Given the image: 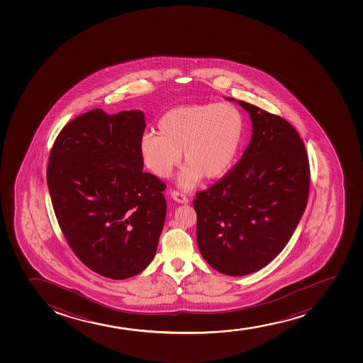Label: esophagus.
I'll return each mask as SVG.
<instances>
[{"label": "esophagus", "mask_w": 363, "mask_h": 363, "mask_svg": "<svg viewBox=\"0 0 363 363\" xmlns=\"http://www.w3.org/2000/svg\"><path fill=\"white\" fill-rule=\"evenodd\" d=\"M172 199L175 201V202H178V203H188L189 199L185 196L184 194L179 191H173L172 192Z\"/></svg>", "instance_id": "1"}]
</instances>
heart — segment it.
Returning <instances> with one entry per match:
<instances>
[{"instance_id": "obj_1", "label": "heart", "mask_w": 363, "mask_h": 363, "mask_svg": "<svg viewBox=\"0 0 363 363\" xmlns=\"http://www.w3.org/2000/svg\"><path fill=\"white\" fill-rule=\"evenodd\" d=\"M156 132H146L139 142L143 162L152 174L168 178L182 160L180 188L191 190L201 179H220L236 163L245 123L240 110L230 103H202L171 108L157 122Z\"/></svg>"}]
</instances>
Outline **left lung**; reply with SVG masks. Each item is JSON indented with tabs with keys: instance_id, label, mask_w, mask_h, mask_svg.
Here are the masks:
<instances>
[{
	"instance_id": "obj_1",
	"label": "left lung",
	"mask_w": 363,
	"mask_h": 363,
	"mask_svg": "<svg viewBox=\"0 0 363 363\" xmlns=\"http://www.w3.org/2000/svg\"><path fill=\"white\" fill-rule=\"evenodd\" d=\"M238 103L250 113V144L238 164L194 200L201 255L229 276L253 274L282 252L304 214L310 185L308 155L293 125Z\"/></svg>"
}]
</instances>
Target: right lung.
Segmentation results:
<instances>
[{"mask_svg":"<svg viewBox=\"0 0 363 363\" xmlns=\"http://www.w3.org/2000/svg\"><path fill=\"white\" fill-rule=\"evenodd\" d=\"M140 110L79 115L50 150L47 185L59 226L99 275L130 279L154 259L166 219V185L143 172Z\"/></svg>","mask_w":363,"mask_h":363,"instance_id":"add662e5","label":"right lung"}]
</instances>
